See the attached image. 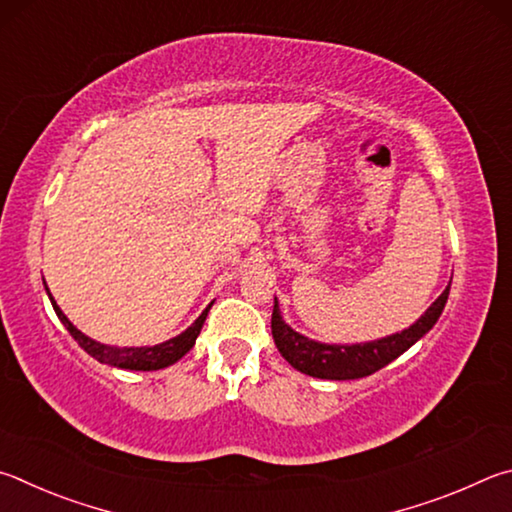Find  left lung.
Returning a JSON list of instances; mask_svg holds the SVG:
<instances>
[{
  "mask_svg": "<svg viewBox=\"0 0 512 512\" xmlns=\"http://www.w3.org/2000/svg\"><path fill=\"white\" fill-rule=\"evenodd\" d=\"M450 283L443 290L432 306L425 310V315H420L414 324L402 330V333H393L382 339H373V342L364 344H324L317 339H310L301 335L288 326L281 317L279 301L274 297V312H272V335L274 344L279 348V353L290 362L294 369L312 375V378L321 380H357L366 378L375 371L384 369L391 364L396 357H400L405 351H409L420 337H425L429 330L441 317V312L450 297Z\"/></svg>",
  "mask_w": 512,
  "mask_h": 512,
  "instance_id": "8db88e82",
  "label": "left lung"
}]
</instances>
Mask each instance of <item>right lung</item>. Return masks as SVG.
<instances>
[{"instance_id": "add662e5", "label": "right lung", "mask_w": 512, "mask_h": 512, "mask_svg": "<svg viewBox=\"0 0 512 512\" xmlns=\"http://www.w3.org/2000/svg\"><path fill=\"white\" fill-rule=\"evenodd\" d=\"M44 290H47L51 306H53V310H56V315L62 321V326L69 330V335L76 339L85 353L92 355L94 360H98L101 364H110V366H116V369H128V371H159V369H166V366H170V364H175L177 360H182V357L193 348L195 339H197V335H200V330L206 321V315H209V310L213 306V301H211L209 306L202 310V315L197 317L193 324L184 330V333H179L177 337H170L161 344H155V346H110V344L96 342V339L87 337L85 333H80V330L67 319L65 312L60 310L56 299L51 297L47 283H44Z\"/></svg>"}]
</instances>
